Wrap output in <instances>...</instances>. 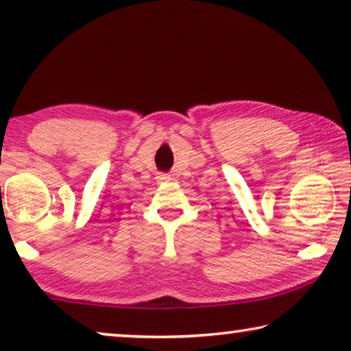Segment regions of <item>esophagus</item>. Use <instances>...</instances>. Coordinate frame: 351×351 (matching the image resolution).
I'll return each mask as SVG.
<instances>
[{"label":"esophagus","mask_w":351,"mask_h":351,"mask_svg":"<svg viewBox=\"0 0 351 351\" xmlns=\"http://www.w3.org/2000/svg\"><path fill=\"white\" fill-rule=\"evenodd\" d=\"M158 178H159V181H161V182H169L171 180V178L169 175H165V173L164 175H159Z\"/></svg>","instance_id":"obj_1"}]
</instances>
